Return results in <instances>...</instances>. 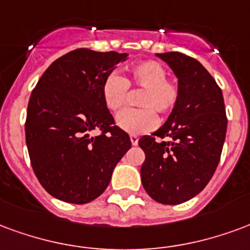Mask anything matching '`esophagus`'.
<instances>
[{"mask_svg": "<svg viewBox=\"0 0 250 250\" xmlns=\"http://www.w3.org/2000/svg\"><path fill=\"white\" fill-rule=\"evenodd\" d=\"M130 143H132V145H134V146H136V145H137V144H138V137H137V136H134V134H132V136H130Z\"/></svg>", "mask_w": 250, "mask_h": 250, "instance_id": "34e87169", "label": "esophagus"}]
</instances>
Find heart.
<instances>
[{
  "mask_svg": "<svg viewBox=\"0 0 250 250\" xmlns=\"http://www.w3.org/2000/svg\"><path fill=\"white\" fill-rule=\"evenodd\" d=\"M167 69L157 61H143L127 70L125 78L110 73L104 80L101 96L110 112H118L125 105L129 86L141 89L138 96L140 109H126L116 117L118 127L130 134H141L152 130L157 124L156 114L167 113L176 106L180 97L178 85L167 78Z\"/></svg>",
  "mask_w": 250,
  "mask_h": 250,
  "instance_id": "1",
  "label": "heart"
}]
</instances>
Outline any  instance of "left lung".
<instances>
[{
  "instance_id": "1",
  "label": "left lung",
  "mask_w": 250,
  "mask_h": 250,
  "mask_svg": "<svg viewBox=\"0 0 250 250\" xmlns=\"http://www.w3.org/2000/svg\"><path fill=\"white\" fill-rule=\"evenodd\" d=\"M178 78L180 97L167 123L138 145L145 153L141 181L160 204L197 196L216 172L227 134L222 92L197 60L178 52L156 54Z\"/></svg>"
}]
</instances>
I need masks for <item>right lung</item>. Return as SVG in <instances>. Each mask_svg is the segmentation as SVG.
Wrapping results in <instances>:
<instances>
[{"instance_id": "obj_1", "label": "right lung", "mask_w": 250, "mask_h": 250, "mask_svg": "<svg viewBox=\"0 0 250 250\" xmlns=\"http://www.w3.org/2000/svg\"><path fill=\"white\" fill-rule=\"evenodd\" d=\"M126 57V53L76 49L57 58L33 89L26 145L34 174L53 197L70 204L93 201L132 146L101 96L104 80ZM93 130L102 133L92 138Z\"/></svg>"}]
</instances>
